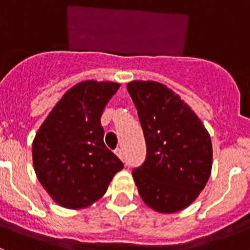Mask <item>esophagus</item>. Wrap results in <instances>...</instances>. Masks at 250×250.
<instances>
[{"label":"esophagus","instance_id":"1","mask_svg":"<svg viewBox=\"0 0 250 250\" xmlns=\"http://www.w3.org/2000/svg\"><path fill=\"white\" fill-rule=\"evenodd\" d=\"M115 154H116V156H118V158L120 159L121 161H124V159H125V158H124V151H123V150H121V149H116V150H115Z\"/></svg>","mask_w":250,"mask_h":250}]
</instances>
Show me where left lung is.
Instances as JSON below:
<instances>
[{
	"label": "left lung",
	"instance_id": "left-lung-1",
	"mask_svg": "<svg viewBox=\"0 0 250 250\" xmlns=\"http://www.w3.org/2000/svg\"><path fill=\"white\" fill-rule=\"evenodd\" d=\"M126 89L146 141L144 164L132 170L141 199L161 214L183 210L211 174L210 135L190 106L164 83L136 80Z\"/></svg>",
	"mask_w": 250,
	"mask_h": 250
}]
</instances>
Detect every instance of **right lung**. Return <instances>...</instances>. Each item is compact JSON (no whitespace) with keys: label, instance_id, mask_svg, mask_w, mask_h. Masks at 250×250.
<instances>
[{"label":"right lung","instance_id":"add662e5","mask_svg":"<svg viewBox=\"0 0 250 250\" xmlns=\"http://www.w3.org/2000/svg\"><path fill=\"white\" fill-rule=\"evenodd\" d=\"M119 83L86 80L66 91L32 141L39 182L55 203L83 209L106 193L124 164L104 144L101 115Z\"/></svg>","mask_w":250,"mask_h":250}]
</instances>
